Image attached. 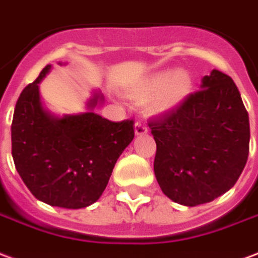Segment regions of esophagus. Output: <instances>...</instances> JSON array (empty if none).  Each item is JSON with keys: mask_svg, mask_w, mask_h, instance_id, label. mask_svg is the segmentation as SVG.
<instances>
[{"mask_svg": "<svg viewBox=\"0 0 258 258\" xmlns=\"http://www.w3.org/2000/svg\"><path fill=\"white\" fill-rule=\"evenodd\" d=\"M147 132L148 127L144 121H137L136 123H135V133H136V135H146Z\"/></svg>", "mask_w": 258, "mask_h": 258, "instance_id": "34e87169", "label": "esophagus"}]
</instances>
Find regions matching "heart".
I'll list each match as a JSON object with an SVG mask.
<instances>
[{
	"instance_id": "obj_1",
	"label": "heart",
	"mask_w": 258,
	"mask_h": 258,
	"mask_svg": "<svg viewBox=\"0 0 258 258\" xmlns=\"http://www.w3.org/2000/svg\"><path fill=\"white\" fill-rule=\"evenodd\" d=\"M191 77L183 70L161 71L143 81L135 89V95L142 97L157 95L152 100V110L166 111L185 99L191 90Z\"/></svg>"
}]
</instances>
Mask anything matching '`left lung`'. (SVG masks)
<instances>
[{
    "label": "left lung",
    "mask_w": 258,
    "mask_h": 258,
    "mask_svg": "<svg viewBox=\"0 0 258 258\" xmlns=\"http://www.w3.org/2000/svg\"><path fill=\"white\" fill-rule=\"evenodd\" d=\"M148 126L157 143V181L177 204L197 206L219 198L247 162L249 114L232 78L219 70Z\"/></svg>",
    "instance_id": "1"
}]
</instances>
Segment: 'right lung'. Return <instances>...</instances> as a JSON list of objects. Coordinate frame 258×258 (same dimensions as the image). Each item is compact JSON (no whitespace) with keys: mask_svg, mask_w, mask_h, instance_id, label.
<instances>
[{"mask_svg":"<svg viewBox=\"0 0 258 258\" xmlns=\"http://www.w3.org/2000/svg\"><path fill=\"white\" fill-rule=\"evenodd\" d=\"M50 70L23 89L13 112L11 137L16 170L30 192L50 206L81 209L106 189L116 159L135 137V122L108 121L89 112L54 118L44 110L38 84Z\"/></svg>","mask_w":258,"mask_h":258,"instance_id":"obj_1","label":"right lung"}]
</instances>
